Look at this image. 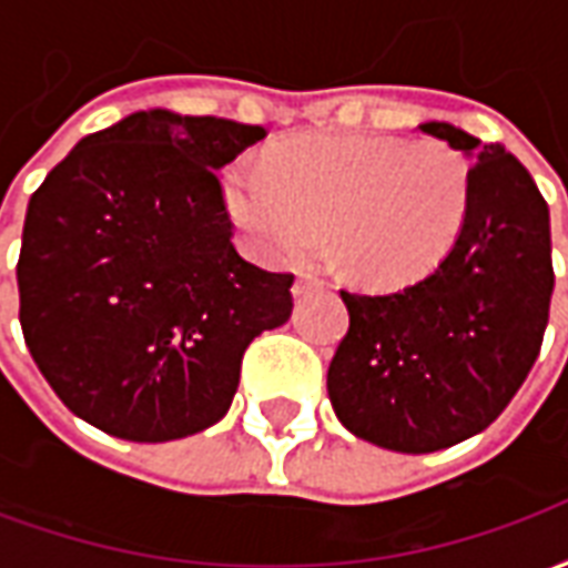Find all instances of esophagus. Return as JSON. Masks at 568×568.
Masks as SVG:
<instances>
[{"instance_id":"34e87169","label":"esophagus","mask_w":568,"mask_h":568,"mask_svg":"<svg viewBox=\"0 0 568 568\" xmlns=\"http://www.w3.org/2000/svg\"><path fill=\"white\" fill-rule=\"evenodd\" d=\"M316 288H322L320 280H313V276H297L295 285H292V295L307 297L310 292H316Z\"/></svg>"}]
</instances>
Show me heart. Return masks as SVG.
I'll list each match as a JSON object with an SVG mask.
<instances>
[{"instance_id":"heart-1","label":"heart","mask_w":568,"mask_h":568,"mask_svg":"<svg viewBox=\"0 0 568 568\" xmlns=\"http://www.w3.org/2000/svg\"><path fill=\"white\" fill-rule=\"evenodd\" d=\"M224 203L258 258L304 264L325 234L341 276L402 288L450 258L471 215V166L444 140L313 133L276 145L271 170L231 163Z\"/></svg>"}]
</instances>
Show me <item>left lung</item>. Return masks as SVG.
<instances>
[{"instance_id":"obj_1","label":"left lung","mask_w":568,"mask_h":568,"mask_svg":"<svg viewBox=\"0 0 568 568\" xmlns=\"http://www.w3.org/2000/svg\"><path fill=\"white\" fill-rule=\"evenodd\" d=\"M419 130L475 161L468 224L426 280L341 292L349 332L328 365L337 419L395 453L444 450L499 417L536 365L554 292L548 203L524 163L447 121Z\"/></svg>"}]
</instances>
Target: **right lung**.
I'll use <instances>...</instances> for the list:
<instances>
[{
    "label": "right lung",
    "instance_id": "add662e5",
    "mask_svg": "<svg viewBox=\"0 0 568 568\" xmlns=\"http://www.w3.org/2000/svg\"><path fill=\"white\" fill-rule=\"evenodd\" d=\"M267 136L149 109L91 133L30 197L20 328L63 405L124 440L187 438L227 414L240 362L292 316V273L231 243L219 170Z\"/></svg>",
    "mask_w": 568,
    "mask_h": 568
}]
</instances>
